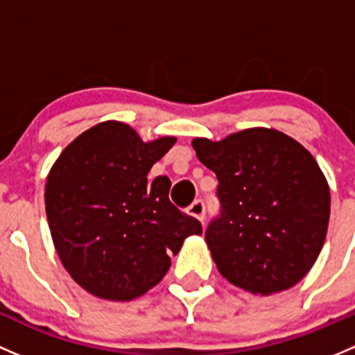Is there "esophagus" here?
I'll return each instance as SVG.
<instances>
[{
  "label": "esophagus",
  "mask_w": 355,
  "mask_h": 355,
  "mask_svg": "<svg viewBox=\"0 0 355 355\" xmlns=\"http://www.w3.org/2000/svg\"><path fill=\"white\" fill-rule=\"evenodd\" d=\"M188 211H189V215H193V217L200 218V220L203 222L205 211H207V208H205V200L203 198H196L195 202H193L188 207Z\"/></svg>",
  "instance_id": "esophagus-1"
}]
</instances>
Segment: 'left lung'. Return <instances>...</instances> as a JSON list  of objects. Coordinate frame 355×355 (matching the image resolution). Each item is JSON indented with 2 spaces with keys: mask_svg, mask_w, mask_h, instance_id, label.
<instances>
[{
  "mask_svg": "<svg viewBox=\"0 0 355 355\" xmlns=\"http://www.w3.org/2000/svg\"><path fill=\"white\" fill-rule=\"evenodd\" d=\"M193 148L218 181L220 211L205 241L220 275L253 294L295 286L316 261L330 218V189L311 153L266 128L195 138Z\"/></svg>",
  "mask_w": 355,
  "mask_h": 355,
  "instance_id": "8db88e82",
  "label": "left lung"
}]
</instances>
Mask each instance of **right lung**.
Returning <instances> with one entry per match:
<instances>
[{"mask_svg":"<svg viewBox=\"0 0 355 355\" xmlns=\"http://www.w3.org/2000/svg\"><path fill=\"white\" fill-rule=\"evenodd\" d=\"M144 144L118 121L71 141L46 182V215L61 263L97 297L130 301L162 280L182 241L202 234L198 218L169 200L171 181L148 171L174 145Z\"/></svg>","mask_w":355,"mask_h":355,"instance_id":"right-lung-1","label":"right lung"}]
</instances>
